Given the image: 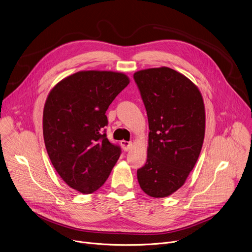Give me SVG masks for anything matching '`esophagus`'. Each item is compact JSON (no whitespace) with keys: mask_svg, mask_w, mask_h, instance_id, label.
<instances>
[{"mask_svg":"<svg viewBox=\"0 0 252 252\" xmlns=\"http://www.w3.org/2000/svg\"><path fill=\"white\" fill-rule=\"evenodd\" d=\"M121 146L125 152H127V151H129V149L131 147V142L123 139V140H121Z\"/></svg>","mask_w":252,"mask_h":252,"instance_id":"obj_1","label":"esophagus"}]
</instances>
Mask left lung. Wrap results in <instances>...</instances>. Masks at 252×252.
<instances>
[{
	"label": "left lung",
	"instance_id": "8db88e82",
	"mask_svg": "<svg viewBox=\"0 0 252 252\" xmlns=\"http://www.w3.org/2000/svg\"><path fill=\"white\" fill-rule=\"evenodd\" d=\"M133 80L150 127L148 158L137 169V181L148 195L165 197L184 186L199 157L203 99L192 82L166 66L136 71Z\"/></svg>",
	"mask_w": 252,
	"mask_h": 252
}]
</instances>
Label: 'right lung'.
Wrapping results in <instances>:
<instances>
[{
	"instance_id": "right-lung-1",
	"label": "right lung",
	"mask_w": 252,
	"mask_h": 252,
	"mask_svg": "<svg viewBox=\"0 0 252 252\" xmlns=\"http://www.w3.org/2000/svg\"><path fill=\"white\" fill-rule=\"evenodd\" d=\"M129 84L125 74L84 70L61 81L44 107L43 132L50 159L71 189L97 190L122 150L106 137V110Z\"/></svg>"
}]
</instances>
